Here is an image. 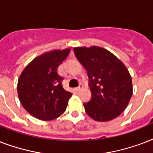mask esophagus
<instances>
[{
	"mask_svg": "<svg viewBox=\"0 0 153 153\" xmlns=\"http://www.w3.org/2000/svg\"><path fill=\"white\" fill-rule=\"evenodd\" d=\"M82 88H83V86H82V84H80V85H79V87H77V88H76V91H81V90Z\"/></svg>",
	"mask_w": 153,
	"mask_h": 153,
	"instance_id": "34e87169",
	"label": "esophagus"
}]
</instances>
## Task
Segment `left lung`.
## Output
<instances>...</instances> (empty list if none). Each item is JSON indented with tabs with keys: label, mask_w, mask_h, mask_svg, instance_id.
Returning <instances> with one entry per match:
<instances>
[{
	"label": "left lung",
	"mask_w": 153,
	"mask_h": 153,
	"mask_svg": "<svg viewBox=\"0 0 153 153\" xmlns=\"http://www.w3.org/2000/svg\"><path fill=\"white\" fill-rule=\"evenodd\" d=\"M74 52L90 79L92 98L83 104L86 113L97 121L116 118L126 109L133 94L128 69L113 53L100 47H78Z\"/></svg>",
	"instance_id": "obj_1"
}]
</instances>
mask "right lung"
I'll return each instance as SVG.
<instances>
[{
    "label": "right lung",
    "mask_w": 153,
    "mask_h": 153,
    "mask_svg": "<svg viewBox=\"0 0 153 153\" xmlns=\"http://www.w3.org/2000/svg\"><path fill=\"white\" fill-rule=\"evenodd\" d=\"M70 51L67 48L44 53L30 62L20 75L18 97L26 111L36 118L51 121L66 110L72 94L63 89V79L57 69Z\"/></svg>",
    "instance_id": "obj_1"
}]
</instances>
